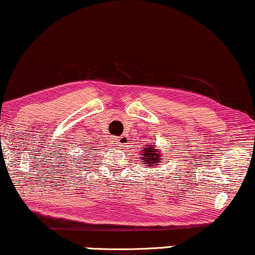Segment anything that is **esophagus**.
<instances>
[{"mask_svg":"<svg viewBox=\"0 0 255 255\" xmlns=\"http://www.w3.org/2000/svg\"><path fill=\"white\" fill-rule=\"evenodd\" d=\"M116 146L118 147H124L126 143H127V137H126L125 135H121L119 137V139H116Z\"/></svg>","mask_w":255,"mask_h":255,"instance_id":"1","label":"esophagus"}]
</instances>
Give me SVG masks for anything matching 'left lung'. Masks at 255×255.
<instances>
[{"label": "left lung", "mask_w": 255, "mask_h": 255, "mask_svg": "<svg viewBox=\"0 0 255 255\" xmlns=\"http://www.w3.org/2000/svg\"><path fill=\"white\" fill-rule=\"evenodd\" d=\"M143 153V157L142 159L145 160V164H148L146 165V166H158V162L161 160V155L160 153H158L157 151V147H154L153 145H148V146H145L143 147V149L141 151Z\"/></svg>", "instance_id": "left-lung-1"}]
</instances>
